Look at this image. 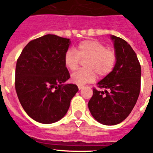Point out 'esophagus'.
Masks as SVG:
<instances>
[{"label": "esophagus", "instance_id": "esophagus-1", "mask_svg": "<svg viewBox=\"0 0 153 153\" xmlns=\"http://www.w3.org/2000/svg\"><path fill=\"white\" fill-rule=\"evenodd\" d=\"M83 86H82V85H79V86H78V89H79V90L83 89Z\"/></svg>", "mask_w": 153, "mask_h": 153}]
</instances>
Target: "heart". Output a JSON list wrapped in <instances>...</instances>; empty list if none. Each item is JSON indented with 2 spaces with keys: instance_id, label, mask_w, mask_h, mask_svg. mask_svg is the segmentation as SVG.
I'll return each mask as SVG.
<instances>
[{
  "instance_id": "heart-1",
  "label": "heart",
  "mask_w": 153,
  "mask_h": 153,
  "mask_svg": "<svg viewBox=\"0 0 153 153\" xmlns=\"http://www.w3.org/2000/svg\"><path fill=\"white\" fill-rule=\"evenodd\" d=\"M86 69L79 70L71 76V79L78 85L91 83L97 75L103 77L114 70L117 62V52L97 40H87L80 42L76 51L67 50L64 55V64L70 71L79 67L81 60Z\"/></svg>"
}]
</instances>
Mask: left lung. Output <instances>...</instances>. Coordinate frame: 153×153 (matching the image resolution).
<instances>
[{
    "mask_svg": "<svg viewBox=\"0 0 153 153\" xmlns=\"http://www.w3.org/2000/svg\"><path fill=\"white\" fill-rule=\"evenodd\" d=\"M117 62L114 70L93 89L88 107L103 125H117L126 118L137 102L141 87V66L135 51L123 39L111 36Z\"/></svg>",
    "mask_w": 153,
    "mask_h": 153,
    "instance_id": "8db88e82",
    "label": "left lung"
}]
</instances>
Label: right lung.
<instances>
[{
    "label": "right lung",
    "mask_w": 153,
    "mask_h": 153,
    "mask_svg": "<svg viewBox=\"0 0 153 153\" xmlns=\"http://www.w3.org/2000/svg\"><path fill=\"white\" fill-rule=\"evenodd\" d=\"M70 39L47 34L31 40L18 57L15 89L24 111L41 123L63 118L77 93L76 84H63L70 76L64 64Z\"/></svg>",
    "instance_id": "obj_1"
}]
</instances>
